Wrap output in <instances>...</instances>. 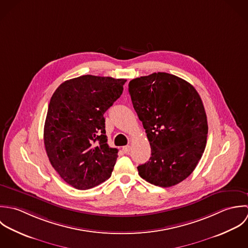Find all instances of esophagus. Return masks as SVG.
Returning a JSON list of instances; mask_svg holds the SVG:
<instances>
[{"label": "esophagus", "mask_w": 248, "mask_h": 248, "mask_svg": "<svg viewBox=\"0 0 248 248\" xmlns=\"http://www.w3.org/2000/svg\"><path fill=\"white\" fill-rule=\"evenodd\" d=\"M130 149H131V147H130V146L123 147V150H124V153H128V152L130 151Z\"/></svg>", "instance_id": "esophagus-1"}]
</instances>
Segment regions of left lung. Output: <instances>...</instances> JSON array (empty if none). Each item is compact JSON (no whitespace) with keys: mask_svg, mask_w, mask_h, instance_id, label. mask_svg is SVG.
I'll use <instances>...</instances> for the list:
<instances>
[{"mask_svg":"<svg viewBox=\"0 0 248 248\" xmlns=\"http://www.w3.org/2000/svg\"><path fill=\"white\" fill-rule=\"evenodd\" d=\"M128 91L151 149L149 161L137 168L139 175L163 188L180 183L196 169L207 142V117L198 91L168 73L134 78Z\"/></svg>","mask_w":248,"mask_h":248,"instance_id":"8db88e82","label":"left lung"}]
</instances>
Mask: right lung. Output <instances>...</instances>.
Wrapping results in <instances>:
<instances>
[{
	"instance_id": "obj_1",
	"label": "right lung",
	"mask_w": 248,
	"mask_h": 248,
	"mask_svg": "<svg viewBox=\"0 0 248 248\" xmlns=\"http://www.w3.org/2000/svg\"><path fill=\"white\" fill-rule=\"evenodd\" d=\"M126 79L81 76L66 80L50 99L44 144L53 169L69 185L88 190L107 180L118 149L109 148L103 114Z\"/></svg>"
}]
</instances>
